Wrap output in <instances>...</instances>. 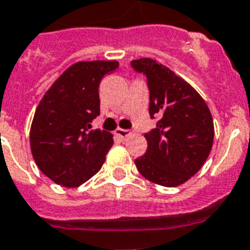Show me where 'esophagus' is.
<instances>
[{"mask_svg": "<svg viewBox=\"0 0 250 250\" xmlns=\"http://www.w3.org/2000/svg\"><path fill=\"white\" fill-rule=\"evenodd\" d=\"M116 135H119L121 139L127 138L129 135H130V130H125V129H117L116 130Z\"/></svg>", "mask_w": 250, "mask_h": 250, "instance_id": "obj_1", "label": "esophagus"}]
</instances>
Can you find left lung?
Instances as JSON below:
<instances>
[{
	"instance_id": "1",
	"label": "left lung",
	"mask_w": 250,
	"mask_h": 250,
	"mask_svg": "<svg viewBox=\"0 0 250 250\" xmlns=\"http://www.w3.org/2000/svg\"><path fill=\"white\" fill-rule=\"evenodd\" d=\"M146 77L148 113L156 127L145 134L147 150L134 160L137 169L152 183L179 187L201 169L211 151L214 123L205 100L193 87L151 59L130 62Z\"/></svg>"
}]
</instances>
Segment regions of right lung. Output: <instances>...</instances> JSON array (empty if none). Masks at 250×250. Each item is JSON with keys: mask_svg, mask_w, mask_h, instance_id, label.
I'll use <instances>...</instances> for the list:
<instances>
[{"mask_svg": "<svg viewBox=\"0 0 250 250\" xmlns=\"http://www.w3.org/2000/svg\"><path fill=\"white\" fill-rule=\"evenodd\" d=\"M117 61L77 62L48 90L31 125V151L39 169L67 188L86 183L103 166L113 145L108 131L92 130L100 115L99 84Z\"/></svg>", "mask_w": 250, "mask_h": 250, "instance_id": "obj_1", "label": "right lung"}]
</instances>
